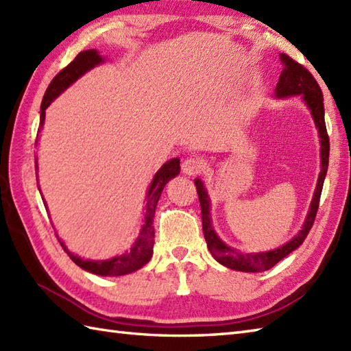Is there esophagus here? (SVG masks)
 Wrapping results in <instances>:
<instances>
[{
  "label": "esophagus",
  "instance_id": "1",
  "mask_svg": "<svg viewBox=\"0 0 351 351\" xmlns=\"http://www.w3.org/2000/svg\"><path fill=\"white\" fill-rule=\"evenodd\" d=\"M202 169H204V162L199 158H195V156H190V158H187L182 162V171L185 175H190V176L199 175L200 171H202Z\"/></svg>",
  "mask_w": 351,
  "mask_h": 351
}]
</instances>
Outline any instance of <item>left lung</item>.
Returning <instances> with one entry per match:
<instances>
[{
	"mask_svg": "<svg viewBox=\"0 0 351 351\" xmlns=\"http://www.w3.org/2000/svg\"><path fill=\"white\" fill-rule=\"evenodd\" d=\"M280 60L283 64H285V68H283L279 83L276 86V90H274L276 96H278V98H285V96L303 95V99L308 104L312 117H314V122L319 132V138H322L319 140L322 141V173H319L315 195L311 204V211L308 214L306 221H304L303 229L289 243L282 245V247L270 250V252H263V253L237 252L235 249H230L229 245H226L217 235H215L214 229L211 226V219H210V199H208L202 181L200 180L195 181L199 202H200V210H202V229H204L208 249H210L211 255L217 259L220 264L238 271L256 273V271L270 270L273 265L278 264L280 259L289 255L291 252L295 250L304 241V238L308 237L309 230L312 225H314L315 217H317L326 171H327V166H329L330 143H329V134H327L326 122H324V104H323L322 88H319L314 75H312V73L304 68L303 64L295 62L294 58H291L287 54H280Z\"/></svg>",
	"mask_w": 351,
	"mask_h": 351,
	"instance_id": "8db88e82",
	"label": "left lung"
}]
</instances>
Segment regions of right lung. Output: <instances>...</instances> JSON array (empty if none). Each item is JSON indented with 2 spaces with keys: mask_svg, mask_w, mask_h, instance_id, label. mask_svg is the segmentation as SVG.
Returning <instances> with one entry per match:
<instances>
[{
  "mask_svg": "<svg viewBox=\"0 0 351 351\" xmlns=\"http://www.w3.org/2000/svg\"><path fill=\"white\" fill-rule=\"evenodd\" d=\"M102 62V57L98 54L96 49H87V51H81L80 54L73 58V60L63 68L57 75L52 78L49 83L47 92L43 95V101L40 106V126L43 125L45 121V110L48 108L49 104L54 101L58 95H60L64 88H68L73 81L78 80L83 73H86L88 69H92L93 66L99 64ZM39 126V131H40ZM37 143V138H36ZM180 160L173 158L169 162L164 164V166L158 170V173L155 175L154 181L149 187L147 193V202H146V214H145V225L141 228V232L137 238L136 244L132 245V249L125 253L122 256H117L108 261H88V259H81L80 256L73 255L66 245L60 241L63 250L68 253L69 258L75 263L78 267L83 268V270H87L99 276H123L138 270V268L143 267L145 264L149 263V259L152 256V249H154V238H155V230L152 226L154 221V214H155V208L156 204H158V199L162 193V189L166 187V184L169 180L175 178L178 173H180ZM36 170H37V158H36ZM36 180H37V171H36ZM40 191V189H39ZM47 206V204H45Z\"/></svg>",
  "mask_w": 351,
  "mask_h": 351,
  "instance_id": "obj_1",
  "label": "right lung"
}]
</instances>
